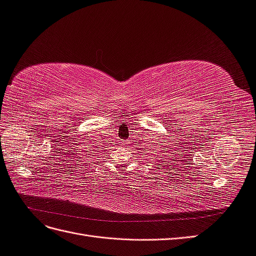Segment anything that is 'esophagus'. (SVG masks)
Wrapping results in <instances>:
<instances>
[{
    "label": "esophagus",
    "mask_w": 256,
    "mask_h": 256,
    "mask_svg": "<svg viewBox=\"0 0 256 256\" xmlns=\"http://www.w3.org/2000/svg\"><path fill=\"white\" fill-rule=\"evenodd\" d=\"M120 143H122V145H127V144H128L127 141H120Z\"/></svg>",
    "instance_id": "esophagus-1"
}]
</instances>
